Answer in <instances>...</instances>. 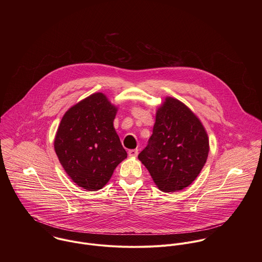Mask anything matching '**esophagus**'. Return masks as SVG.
I'll list each match as a JSON object with an SVG mask.
<instances>
[{
  "label": "esophagus",
  "instance_id": "esophagus-1",
  "mask_svg": "<svg viewBox=\"0 0 262 262\" xmlns=\"http://www.w3.org/2000/svg\"><path fill=\"white\" fill-rule=\"evenodd\" d=\"M128 154H129V156L136 157L138 155V149H130L128 151Z\"/></svg>",
  "mask_w": 262,
  "mask_h": 262
}]
</instances>
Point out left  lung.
I'll return each instance as SVG.
<instances>
[{
  "label": "left lung",
  "mask_w": 262,
  "mask_h": 262,
  "mask_svg": "<svg viewBox=\"0 0 262 262\" xmlns=\"http://www.w3.org/2000/svg\"><path fill=\"white\" fill-rule=\"evenodd\" d=\"M208 154L209 139L200 120L179 100L166 98L156 113L148 144L138 155L156 186L165 192L188 187Z\"/></svg>",
  "instance_id": "obj_1"
}]
</instances>
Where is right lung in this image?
Returning <instances> with one entry per match:
<instances>
[{"label":"right lung","instance_id":"add662e5","mask_svg":"<svg viewBox=\"0 0 262 262\" xmlns=\"http://www.w3.org/2000/svg\"><path fill=\"white\" fill-rule=\"evenodd\" d=\"M116 113L106 96L97 93L62 117L54 149L66 172L78 187L101 189L127 157L113 125Z\"/></svg>","mask_w":262,"mask_h":262}]
</instances>
